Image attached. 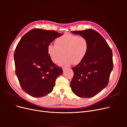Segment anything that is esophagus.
Instances as JSON below:
<instances>
[{
	"label": "esophagus",
	"instance_id": "34e87169",
	"mask_svg": "<svg viewBox=\"0 0 127 127\" xmlns=\"http://www.w3.org/2000/svg\"><path fill=\"white\" fill-rule=\"evenodd\" d=\"M62 69H63V71H64V70H66V69H68V68H66V67H63Z\"/></svg>",
	"mask_w": 127,
	"mask_h": 127
}]
</instances>
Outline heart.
<instances>
[{"label": "heart", "mask_w": 127, "mask_h": 127, "mask_svg": "<svg viewBox=\"0 0 127 127\" xmlns=\"http://www.w3.org/2000/svg\"><path fill=\"white\" fill-rule=\"evenodd\" d=\"M55 45L50 44L47 47V53L53 63L58 64L64 55L61 64L69 66L72 63L77 64L84 59L89 50V44L83 36L65 33L57 38Z\"/></svg>", "instance_id": "heart-1"}]
</instances>
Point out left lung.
Listing matches in <instances>:
<instances>
[{"mask_svg": "<svg viewBox=\"0 0 127 127\" xmlns=\"http://www.w3.org/2000/svg\"><path fill=\"white\" fill-rule=\"evenodd\" d=\"M72 33L87 39L89 50L84 59L73 67L71 91L80 97L94 96L105 88L113 69L112 52L103 37L97 31L88 29Z\"/></svg>", "mask_w": 127, "mask_h": 127, "instance_id": "obj_1", "label": "left lung"}]
</instances>
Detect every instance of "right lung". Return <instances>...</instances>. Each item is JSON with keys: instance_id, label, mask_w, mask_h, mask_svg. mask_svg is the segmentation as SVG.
I'll list each match as a JSON object with an SVG mask.
<instances>
[{"instance_id": "obj_1", "label": "right lung", "mask_w": 127, "mask_h": 127, "mask_svg": "<svg viewBox=\"0 0 127 127\" xmlns=\"http://www.w3.org/2000/svg\"><path fill=\"white\" fill-rule=\"evenodd\" d=\"M63 34L35 29L23 36L14 53L15 74L23 90L31 96L41 97L50 93L62 69L53 63L47 47Z\"/></svg>"}]
</instances>
